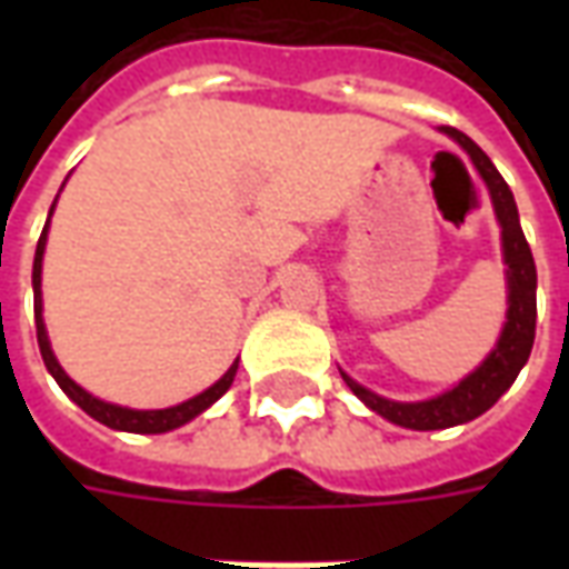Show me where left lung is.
I'll list each match as a JSON object with an SVG mask.
<instances>
[{
    "instance_id": "left-lung-1",
    "label": "left lung",
    "mask_w": 569,
    "mask_h": 569,
    "mask_svg": "<svg viewBox=\"0 0 569 569\" xmlns=\"http://www.w3.org/2000/svg\"><path fill=\"white\" fill-rule=\"evenodd\" d=\"M460 149L476 163L478 176L485 179L490 191V203L497 212L502 237V261H506V289H509V310H506V326H502L500 341L490 350L488 359L478 366L472 375H466L448 393L427 399V402H393L383 396L371 393L362 383H357L350 375L341 371L347 387L366 402V406L381 415L396 427L406 429H448L457 423H469L478 415H485L497 399H500L525 369L527 357L533 350V335H537V264L533 252L527 247L525 231L518 222V207L506 179L497 173V167L476 142L457 128H441Z\"/></svg>"
}]
</instances>
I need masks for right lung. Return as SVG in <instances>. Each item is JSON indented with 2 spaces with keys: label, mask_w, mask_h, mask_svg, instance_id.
<instances>
[{
  "label": "right lung",
  "mask_w": 569,
  "mask_h": 569,
  "mask_svg": "<svg viewBox=\"0 0 569 569\" xmlns=\"http://www.w3.org/2000/svg\"><path fill=\"white\" fill-rule=\"evenodd\" d=\"M57 203V200H54ZM54 203H51V212H54ZM51 212H48V222H51ZM48 222L42 228V237H39V247H36V259H32V292H36V338H39V350H42L44 359V369L51 371V378L60 383V390L76 402V406L84 411V415H91L93 420H100L109 429H124V432H170V429L182 427L188 420H194L200 411H207V408L219 399V396L228 393V387L234 383L237 375V362L231 369L224 371L219 381L212 383L210 390H203L194 399H188L182 406L173 408H158V411H137V408H121L112 406V402H103V399H97L88 390H81L79 383L69 378L67 371L60 369V362H57L54 350H51V341H48V332H44V320H42V256H44V243H48Z\"/></svg>",
  "instance_id": "obj_1"
}]
</instances>
